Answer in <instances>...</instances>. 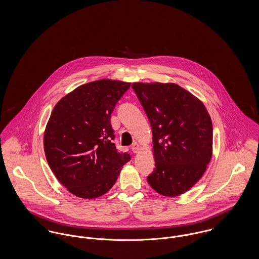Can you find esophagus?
I'll return each mask as SVG.
<instances>
[{
  "label": "esophagus",
  "mask_w": 259,
  "mask_h": 259,
  "mask_svg": "<svg viewBox=\"0 0 259 259\" xmlns=\"http://www.w3.org/2000/svg\"><path fill=\"white\" fill-rule=\"evenodd\" d=\"M139 149H140V145L139 144H134L133 145V147H132V150L135 152V153H137L138 151H139Z\"/></svg>",
  "instance_id": "obj_1"
}]
</instances>
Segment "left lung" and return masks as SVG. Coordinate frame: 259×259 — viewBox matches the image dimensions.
<instances>
[{
  "label": "left lung",
  "instance_id": "left-lung-1",
  "mask_svg": "<svg viewBox=\"0 0 259 259\" xmlns=\"http://www.w3.org/2000/svg\"><path fill=\"white\" fill-rule=\"evenodd\" d=\"M152 132L155 168L148 185L175 197L189 190L212 156V122L201 101L179 84L134 82Z\"/></svg>",
  "mask_w": 259,
  "mask_h": 259
}]
</instances>
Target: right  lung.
I'll list each match as a JSON object with an SVG mask.
<instances>
[{"label": "right lung", "instance_id": "1", "mask_svg": "<svg viewBox=\"0 0 259 259\" xmlns=\"http://www.w3.org/2000/svg\"><path fill=\"white\" fill-rule=\"evenodd\" d=\"M131 82L110 78L81 84L58 102L44 134L47 161L71 193L96 198L115 184L131 159L117 151L111 114Z\"/></svg>", "mask_w": 259, "mask_h": 259}]
</instances>
